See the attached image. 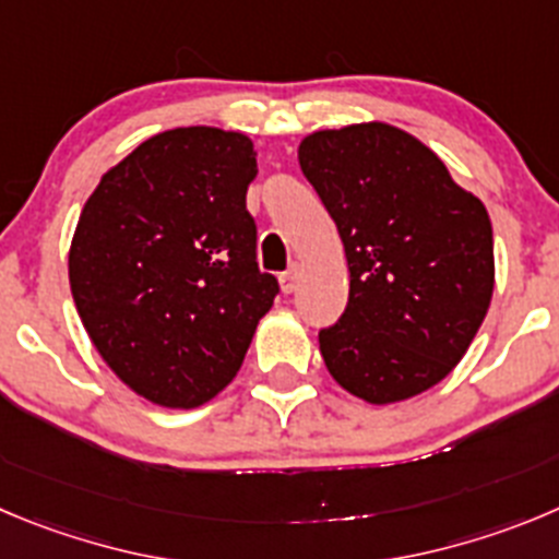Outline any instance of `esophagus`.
I'll return each instance as SVG.
<instances>
[{"label":"esophagus","mask_w":559,"mask_h":559,"mask_svg":"<svg viewBox=\"0 0 559 559\" xmlns=\"http://www.w3.org/2000/svg\"><path fill=\"white\" fill-rule=\"evenodd\" d=\"M297 275H300V267H297V264H292V267L286 270V273L278 275V284H281V292H284V295H289V292H295Z\"/></svg>","instance_id":"1"}]
</instances>
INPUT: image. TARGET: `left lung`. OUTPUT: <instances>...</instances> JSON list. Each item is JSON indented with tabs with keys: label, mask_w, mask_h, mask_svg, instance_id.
I'll return each mask as SVG.
<instances>
[{
	"label": "left lung",
	"mask_w": 559,
	"mask_h": 559,
	"mask_svg": "<svg viewBox=\"0 0 559 559\" xmlns=\"http://www.w3.org/2000/svg\"><path fill=\"white\" fill-rule=\"evenodd\" d=\"M297 159L350 270L347 309L320 331L328 372L372 405L416 397L455 369L488 314V212L425 143L389 123L322 129Z\"/></svg>",
	"instance_id": "left-lung-1"
}]
</instances>
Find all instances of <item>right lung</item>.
I'll use <instances>...</instances> for the list:
<instances>
[{"instance_id":"right-lung-1","label":"right lung","mask_w":559,"mask_h":559,"mask_svg":"<svg viewBox=\"0 0 559 559\" xmlns=\"http://www.w3.org/2000/svg\"><path fill=\"white\" fill-rule=\"evenodd\" d=\"M245 134L181 127L102 176L68 250L76 311L98 356L140 397L195 408L231 383L278 295L255 264Z\"/></svg>"}]
</instances>
